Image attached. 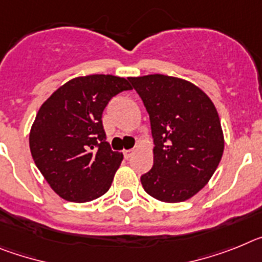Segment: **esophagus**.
<instances>
[{
	"label": "esophagus",
	"mask_w": 262,
	"mask_h": 262,
	"mask_svg": "<svg viewBox=\"0 0 262 262\" xmlns=\"http://www.w3.org/2000/svg\"><path fill=\"white\" fill-rule=\"evenodd\" d=\"M133 153H134V150L133 149H129V150H124V157L126 159L128 158H130L132 156H133Z\"/></svg>",
	"instance_id": "1"
}]
</instances>
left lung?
<instances>
[{
  "instance_id": "1",
  "label": "left lung",
  "mask_w": 262,
  "mask_h": 262,
  "mask_svg": "<svg viewBox=\"0 0 262 262\" xmlns=\"http://www.w3.org/2000/svg\"><path fill=\"white\" fill-rule=\"evenodd\" d=\"M144 101L154 140V163L141 177L150 196L179 203L208 183L224 151L215 105L195 84L154 74L129 77Z\"/></svg>"
}]
</instances>
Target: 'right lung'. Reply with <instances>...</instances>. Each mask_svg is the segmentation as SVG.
Segmentation results:
<instances>
[{
  "label": "right lung",
  "instance_id": "add662e5",
  "mask_svg": "<svg viewBox=\"0 0 262 262\" xmlns=\"http://www.w3.org/2000/svg\"><path fill=\"white\" fill-rule=\"evenodd\" d=\"M128 90L124 77L88 75L63 84L42 104L29 144L36 167L60 198L84 203L109 190L124 157L105 141L101 116L109 100Z\"/></svg>",
  "mask_w": 262,
  "mask_h": 262
}]
</instances>
